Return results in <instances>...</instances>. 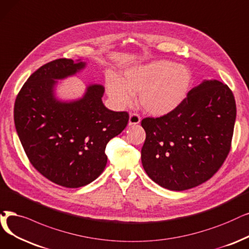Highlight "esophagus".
I'll return each instance as SVG.
<instances>
[{
    "label": "esophagus",
    "instance_id": "obj_1",
    "mask_svg": "<svg viewBox=\"0 0 249 249\" xmlns=\"http://www.w3.org/2000/svg\"><path fill=\"white\" fill-rule=\"evenodd\" d=\"M141 122V117L138 113H131L130 118H128V125H135L140 124Z\"/></svg>",
    "mask_w": 249,
    "mask_h": 249
}]
</instances>
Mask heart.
Here are the masks:
<instances>
[{
    "label": "heart",
    "instance_id": "obj_1",
    "mask_svg": "<svg viewBox=\"0 0 249 249\" xmlns=\"http://www.w3.org/2000/svg\"><path fill=\"white\" fill-rule=\"evenodd\" d=\"M193 81L190 68L170 60H154L126 69L124 78L109 74L106 90L118 106L133 101L139 94V103L145 111L161 116L173 112L186 99Z\"/></svg>",
    "mask_w": 249,
    "mask_h": 249
}]
</instances>
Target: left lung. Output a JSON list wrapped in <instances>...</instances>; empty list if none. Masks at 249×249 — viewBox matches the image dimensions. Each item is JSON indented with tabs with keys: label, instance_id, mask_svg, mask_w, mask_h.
<instances>
[{
	"label": "left lung",
	"instance_id": "8db88e82",
	"mask_svg": "<svg viewBox=\"0 0 249 249\" xmlns=\"http://www.w3.org/2000/svg\"><path fill=\"white\" fill-rule=\"evenodd\" d=\"M235 119L230 88L205 79L173 112L142 121L146 139L141 159L146 174L173 191L210 180L230 152Z\"/></svg>",
	"mask_w": 249,
	"mask_h": 249
}]
</instances>
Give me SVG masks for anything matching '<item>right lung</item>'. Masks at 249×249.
<instances>
[{
  "mask_svg": "<svg viewBox=\"0 0 249 249\" xmlns=\"http://www.w3.org/2000/svg\"><path fill=\"white\" fill-rule=\"evenodd\" d=\"M85 66L66 58L41 66L28 77L14 105L16 131L29 161L48 180L66 188L86 186L102 174L106 145L124 130L130 117L104 106L101 85L88 86L78 100H58L56 79Z\"/></svg>",
  "mask_w": 249,
  "mask_h": 249,
  "instance_id": "add662e5",
  "label": "right lung"
}]
</instances>
